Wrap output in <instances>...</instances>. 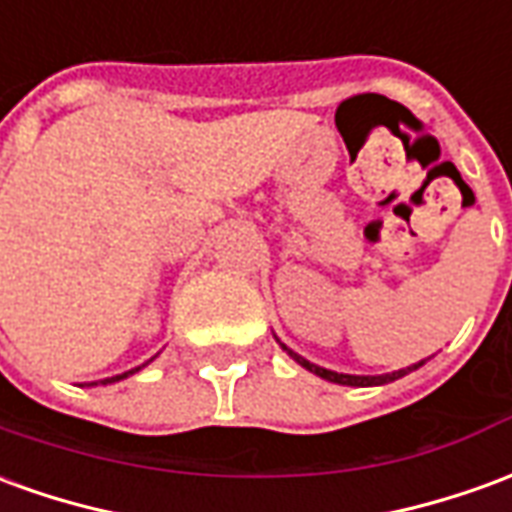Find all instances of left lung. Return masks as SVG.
I'll return each mask as SVG.
<instances>
[{"instance_id": "obj_1", "label": "left lung", "mask_w": 512, "mask_h": 512, "mask_svg": "<svg viewBox=\"0 0 512 512\" xmlns=\"http://www.w3.org/2000/svg\"><path fill=\"white\" fill-rule=\"evenodd\" d=\"M286 353L295 358L297 364L306 366L308 372H314V375H320V378L331 380V383H339V386H383V383H391V380L402 378V375H408V372H413L416 366H422V361L419 364L408 366V369H400V372H391V375H378V378H369V375H339V372H331V369H322V366L311 364V361H306V358H300L297 353H292L289 347H284Z\"/></svg>"}]
</instances>
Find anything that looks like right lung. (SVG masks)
<instances>
[{
  "label": "right lung",
  "mask_w": 512,
  "mask_h": 512,
  "mask_svg": "<svg viewBox=\"0 0 512 512\" xmlns=\"http://www.w3.org/2000/svg\"><path fill=\"white\" fill-rule=\"evenodd\" d=\"M137 369H140V366H137ZM126 375H132V372H126ZM126 375H118V378H110V380H104V383H112V380H121V378H126Z\"/></svg>",
  "instance_id": "1"
}]
</instances>
